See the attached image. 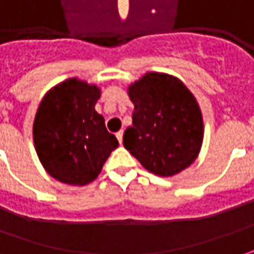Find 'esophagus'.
<instances>
[{
	"label": "esophagus",
	"mask_w": 254,
	"mask_h": 254,
	"mask_svg": "<svg viewBox=\"0 0 254 254\" xmlns=\"http://www.w3.org/2000/svg\"><path fill=\"white\" fill-rule=\"evenodd\" d=\"M117 139L120 140V143H122V139H124V130H120V132L117 133Z\"/></svg>",
	"instance_id": "1"
}]
</instances>
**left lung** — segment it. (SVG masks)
I'll return each mask as SVG.
<instances>
[{"instance_id":"1","label":"left lung","mask_w":254,"mask_h":254,"mask_svg":"<svg viewBox=\"0 0 254 254\" xmlns=\"http://www.w3.org/2000/svg\"><path fill=\"white\" fill-rule=\"evenodd\" d=\"M134 104L124 146L150 172L172 177L196 160L203 118L193 94L179 79L146 73L129 87Z\"/></svg>"}]
</instances>
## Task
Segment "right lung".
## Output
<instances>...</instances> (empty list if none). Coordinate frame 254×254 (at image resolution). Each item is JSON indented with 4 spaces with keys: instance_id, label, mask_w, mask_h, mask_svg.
<instances>
[{
    "instance_id": "obj_1",
    "label": "right lung",
    "mask_w": 254,
    "mask_h": 254,
    "mask_svg": "<svg viewBox=\"0 0 254 254\" xmlns=\"http://www.w3.org/2000/svg\"><path fill=\"white\" fill-rule=\"evenodd\" d=\"M100 89L68 79L48 91L33 124V139L43 167L55 179L83 186L98 177L118 140L107 130L94 105Z\"/></svg>"
}]
</instances>
